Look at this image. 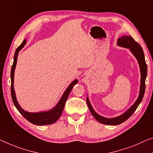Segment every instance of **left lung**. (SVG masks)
<instances>
[{"mask_svg": "<svg viewBox=\"0 0 153 153\" xmlns=\"http://www.w3.org/2000/svg\"><path fill=\"white\" fill-rule=\"evenodd\" d=\"M117 45L122 47H124V48H127L130 49L135 57L137 58L139 63L140 67V71H141V85H140V95L138 97L137 100H136L132 107L129 109L127 111H126L124 114L121 115L118 117H114V118H106V117L100 116V115L96 114L94 111V110L91 107L90 102H89L88 98H87V104L89 107L90 112L91 114L93 115V116L95 117L96 120L99 122V123H102L103 124H107V125H117L121 123H124V121H126V120L128 119L132 114L135 111L137 107L139 106L140 102H142L144 97V92H145V88H146V84L145 81L146 78L147 76V65L145 62V57H144V54L143 52L142 48L141 47L139 44L137 42L135 41L132 37L131 36H124L122 37H120L118 40L117 42Z\"/></svg>", "mask_w": 153, "mask_h": 153, "instance_id": "8db88e82", "label": "left lung"}]
</instances>
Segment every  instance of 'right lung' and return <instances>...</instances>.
I'll use <instances>...</instances> for the list:
<instances>
[{
  "instance_id": "add662e5",
  "label": "right lung",
  "mask_w": 153,
  "mask_h": 153,
  "mask_svg": "<svg viewBox=\"0 0 153 153\" xmlns=\"http://www.w3.org/2000/svg\"><path fill=\"white\" fill-rule=\"evenodd\" d=\"M26 44V40L25 39L22 42V43L16 49L15 55H14V59H13V63L11 67V98H12V100L14 105L16 107V109L18 110L21 114L22 115L23 117L25 119H27L28 121L30 122V123L36 124V125H47V124H51L54 123H55L57 120L59 118V117L62 115L63 108H64L65 102L68 96L70 94V91H71L72 88L75 84L77 83V80H74L72 83L70 85L68 88L66 89V90L65 91V92L63 93L62 97L61 98L59 102H58V104L53 108V109H51V111H44V112H38V113H29L27 111H25L23 110L22 108L20 107V105H18L16 100L15 91L13 90V77H14V70H15L16 65L17 63V58L18 52L22 49Z\"/></svg>"
}]
</instances>
